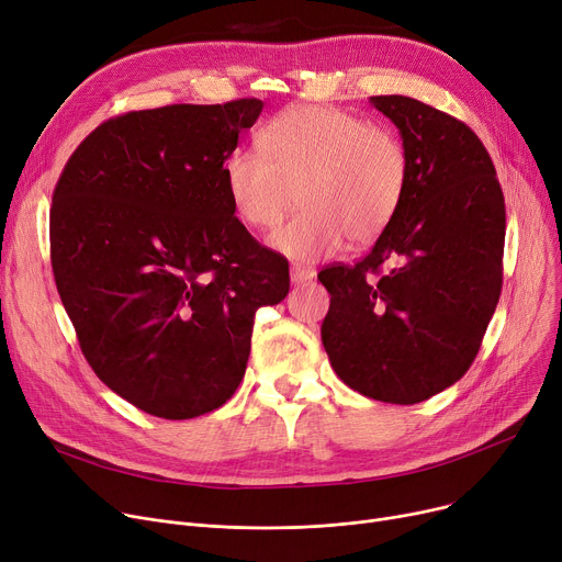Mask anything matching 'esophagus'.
<instances>
[{"label":"esophagus","mask_w":562,"mask_h":562,"mask_svg":"<svg viewBox=\"0 0 562 562\" xmlns=\"http://www.w3.org/2000/svg\"><path fill=\"white\" fill-rule=\"evenodd\" d=\"M316 276L314 269H310V266H301V263H293L291 266V282L293 284H303L307 280H312Z\"/></svg>","instance_id":"1"}]
</instances>
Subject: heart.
Returning a JSON list of instances; mask_svg holds the SVG:
<instances>
[{
    "label": "heart",
    "instance_id": "b5f03b06",
    "mask_svg": "<svg viewBox=\"0 0 562 562\" xmlns=\"http://www.w3.org/2000/svg\"><path fill=\"white\" fill-rule=\"evenodd\" d=\"M261 153L239 147L225 159L236 216L273 229L301 200L303 212L271 236L293 261H316L344 246H367L387 229L403 202L409 157L385 125L335 106H291L259 132Z\"/></svg>",
    "mask_w": 562,
    "mask_h": 562
}]
</instances>
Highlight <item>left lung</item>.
Instances as JSON below:
<instances>
[{"label": "left lung", "instance_id": "8db88e82", "mask_svg": "<svg viewBox=\"0 0 562 562\" xmlns=\"http://www.w3.org/2000/svg\"><path fill=\"white\" fill-rule=\"evenodd\" d=\"M371 104L398 127L409 177L394 221L356 263H330L321 339L335 373L369 398L422 403L476 360L504 284L506 202L481 138L405 95Z\"/></svg>", "mask_w": 562, "mask_h": 562}]
</instances>
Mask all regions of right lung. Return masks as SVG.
<instances>
[{
  "mask_svg": "<svg viewBox=\"0 0 562 562\" xmlns=\"http://www.w3.org/2000/svg\"><path fill=\"white\" fill-rule=\"evenodd\" d=\"M263 102L170 104L109 117L58 177L49 255L86 362L161 419L239 387L255 312L289 293V261L234 216L225 159Z\"/></svg>",
  "mask_w": 562,
  "mask_h": 562,
  "instance_id": "obj_1",
  "label": "right lung"
}]
</instances>
